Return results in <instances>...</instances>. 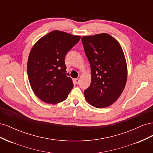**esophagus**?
I'll use <instances>...</instances> for the list:
<instances>
[{"instance_id":"34e87169","label":"esophagus","mask_w":153,"mask_h":153,"mask_svg":"<svg viewBox=\"0 0 153 153\" xmlns=\"http://www.w3.org/2000/svg\"><path fill=\"white\" fill-rule=\"evenodd\" d=\"M75 82L76 84H78L80 83V79L79 78H76V79H75Z\"/></svg>"}]
</instances>
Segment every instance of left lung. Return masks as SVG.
Masks as SVG:
<instances>
[{
    "label": "left lung",
    "mask_w": 153,
    "mask_h": 153,
    "mask_svg": "<svg viewBox=\"0 0 153 153\" xmlns=\"http://www.w3.org/2000/svg\"><path fill=\"white\" fill-rule=\"evenodd\" d=\"M91 69V83L84 91L86 101L96 108L113 104L127 80V66L121 45L106 33L82 38Z\"/></svg>",
    "instance_id": "left-lung-1"
}]
</instances>
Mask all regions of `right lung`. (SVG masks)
<instances>
[{
  "label": "right lung",
  "mask_w": 153,
  "mask_h": 153,
  "mask_svg": "<svg viewBox=\"0 0 153 153\" xmlns=\"http://www.w3.org/2000/svg\"><path fill=\"white\" fill-rule=\"evenodd\" d=\"M80 38L53 30L39 39L30 50L27 62L29 80L35 94L44 102H62L73 89L64 59Z\"/></svg>",
  "instance_id": "obj_1"
}]
</instances>
